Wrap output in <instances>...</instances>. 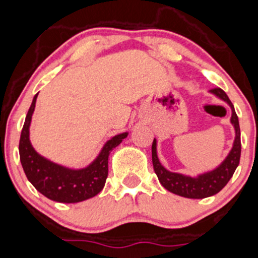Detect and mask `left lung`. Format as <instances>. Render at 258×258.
Wrapping results in <instances>:
<instances>
[{"mask_svg": "<svg viewBox=\"0 0 258 258\" xmlns=\"http://www.w3.org/2000/svg\"><path fill=\"white\" fill-rule=\"evenodd\" d=\"M210 93L218 96L219 99L224 100L231 107V123L234 124L235 128V141L232 150L230 151L225 161L218 168L194 178L189 177V175L179 174V173L169 172L161 164L158 156H157V141L153 140V143H152V162H153L154 172H156L161 184L170 193L189 198V199H203V198L218 194L229 183V180L236 170L238 163H240V124H238V117L235 112L234 105L222 89L214 88L211 89Z\"/></svg>", "mask_w": 258, "mask_h": 258, "instance_id": "obj_1", "label": "left lung"}]
</instances>
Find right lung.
Instances as JSON below:
<instances>
[{"label":"right lung","mask_w":258,"mask_h":258,"mask_svg":"<svg viewBox=\"0 0 258 258\" xmlns=\"http://www.w3.org/2000/svg\"><path fill=\"white\" fill-rule=\"evenodd\" d=\"M37 96L33 97L26 116L20 140V159L24 173L34 188L58 203H79L90 199L102 190L108 174L110 152L127 137V132L108 140L97 158L83 169H69L48 161L38 154L29 141V124L36 107Z\"/></svg>","instance_id":"add662e5"}]
</instances>
